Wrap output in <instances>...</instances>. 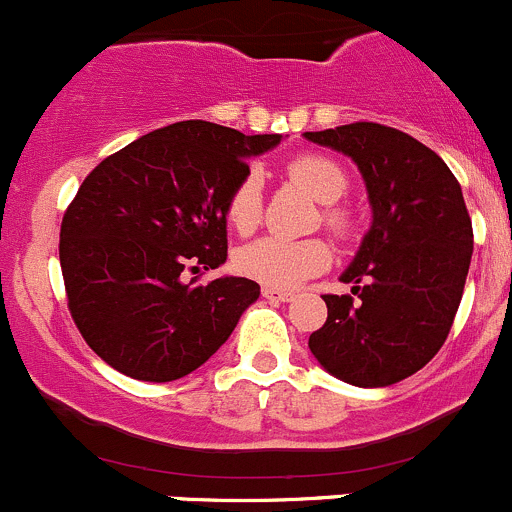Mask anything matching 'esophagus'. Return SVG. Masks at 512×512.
<instances>
[{
	"label": "esophagus",
	"mask_w": 512,
	"mask_h": 512,
	"mask_svg": "<svg viewBox=\"0 0 512 512\" xmlns=\"http://www.w3.org/2000/svg\"><path fill=\"white\" fill-rule=\"evenodd\" d=\"M261 295L268 300H278V303H288V300H293L291 291H281V288H271V286H263Z\"/></svg>",
	"instance_id": "obj_1"
}]
</instances>
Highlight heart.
I'll list each match as a JSON object with an SVG mask.
<instances>
[{
	"label": "heart",
	"instance_id": "b5f03b06",
	"mask_svg": "<svg viewBox=\"0 0 512 512\" xmlns=\"http://www.w3.org/2000/svg\"><path fill=\"white\" fill-rule=\"evenodd\" d=\"M288 177L300 189L328 204L323 209V221L335 236H347L352 231V219L345 209L335 207L337 199L345 197L347 175L330 157L298 155L288 162ZM261 219V175L256 170L246 172L241 182L231 189L226 202V221L239 234H249ZM330 266V249L320 239H281V236H261L236 251V268L244 276L266 283L271 288H295L310 276H318Z\"/></svg>",
	"mask_w": 512,
	"mask_h": 512
}]
</instances>
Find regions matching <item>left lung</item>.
<instances>
[{
  "instance_id": "8db88e82",
  "label": "left lung",
  "mask_w": 512,
  "mask_h": 512,
  "mask_svg": "<svg viewBox=\"0 0 512 512\" xmlns=\"http://www.w3.org/2000/svg\"><path fill=\"white\" fill-rule=\"evenodd\" d=\"M352 157L372 226L342 271L351 295H323L328 320L310 335L315 360L355 387H389L419 372L449 337L473 254L458 179L412 135L379 123L305 133Z\"/></svg>"
}]
</instances>
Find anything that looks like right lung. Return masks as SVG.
<instances>
[{
    "mask_svg": "<svg viewBox=\"0 0 512 512\" xmlns=\"http://www.w3.org/2000/svg\"><path fill=\"white\" fill-rule=\"evenodd\" d=\"M281 135L182 120L105 157L61 221L68 310L100 360L142 382H172L202 367L261 295L256 281L204 286L184 268L226 261V202Z\"/></svg>",
    "mask_w": 512,
    "mask_h": 512,
    "instance_id": "add662e5",
    "label": "right lung"
}]
</instances>
